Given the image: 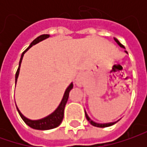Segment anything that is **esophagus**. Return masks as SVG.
I'll use <instances>...</instances> for the list:
<instances>
[{
    "label": "esophagus",
    "instance_id": "34e87169",
    "mask_svg": "<svg viewBox=\"0 0 147 147\" xmlns=\"http://www.w3.org/2000/svg\"><path fill=\"white\" fill-rule=\"evenodd\" d=\"M81 83H82V82H81V81H80V79H79V78H78V79L76 80L77 85H78V86H81Z\"/></svg>",
    "mask_w": 147,
    "mask_h": 147
}]
</instances>
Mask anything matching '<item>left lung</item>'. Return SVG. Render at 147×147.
<instances>
[{
  "label": "left lung",
  "mask_w": 147,
  "mask_h": 147,
  "mask_svg": "<svg viewBox=\"0 0 147 147\" xmlns=\"http://www.w3.org/2000/svg\"><path fill=\"white\" fill-rule=\"evenodd\" d=\"M115 39V41L116 42H117V44L120 47H123V48H124V47L122 45L121 43L119 42V40L118 39H116V38H114ZM125 52L127 54V52L125 51ZM85 115H86V118H87V119L88 120V122L92 124V125H93V126H95V127H110V126H111V125H113V124H115V123H116L117 122H113V123H96V122L92 121L90 118H89V116L88 115V114H87V112L85 111Z\"/></svg>",
  "instance_id": "obj_1"
}]
</instances>
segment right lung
Returning a JSON list of instances; mask_svg holds the SVG:
<instances>
[{"label":"right lung","mask_w":147,"mask_h":147,"mask_svg":"<svg viewBox=\"0 0 147 147\" xmlns=\"http://www.w3.org/2000/svg\"><path fill=\"white\" fill-rule=\"evenodd\" d=\"M50 37V35L48 34H43L41 35L39 37H37L35 40L32 41V42L29 45V47L26 49L25 51L23 52L22 55H21V58L20 60V65H19V68L17 69V72L15 74V84L17 82V78L19 77V74H20V65H21V62H22V59L24 57V55L26 51L28 50L29 48H31L32 46H34L35 44H37L39 42H42V40H45L47 38H48ZM74 87V84L71 83L70 85L67 88V89L65 90V92L64 94V96L63 99L60 102V104L59 105L58 108L54 111L52 114H51L50 115L47 116L43 119H38V120H31L28 118H26L25 116H24L22 115V113L20 112V110L18 109V107L16 106L17 110L20 114V117L22 118V119L24 121L27 125H28L29 127L33 128V129H37V130H48V129H52L55 127H58L59 124L61 123V122L63 120V118H64V110H65V105L67 103V100L69 99V92L72 90V88Z\"/></svg>","instance_id":"add662e5"}]
</instances>
